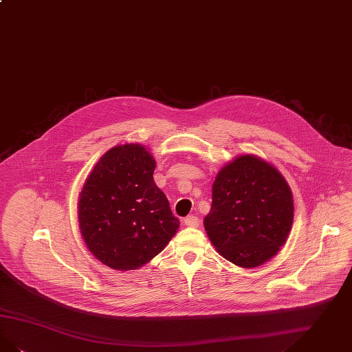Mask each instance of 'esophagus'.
<instances>
[{"label": "esophagus", "instance_id": "1", "mask_svg": "<svg viewBox=\"0 0 352 352\" xmlns=\"http://www.w3.org/2000/svg\"><path fill=\"white\" fill-rule=\"evenodd\" d=\"M199 219H197V216H187L184 220H183V224L186 226H188V228H197L199 226Z\"/></svg>", "mask_w": 352, "mask_h": 352}]
</instances>
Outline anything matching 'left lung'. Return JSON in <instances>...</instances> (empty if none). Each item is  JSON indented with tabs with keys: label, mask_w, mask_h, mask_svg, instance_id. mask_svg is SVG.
<instances>
[{
	"label": "left lung",
	"mask_w": 352,
	"mask_h": 352,
	"mask_svg": "<svg viewBox=\"0 0 352 352\" xmlns=\"http://www.w3.org/2000/svg\"><path fill=\"white\" fill-rule=\"evenodd\" d=\"M294 210L292 191L280 171L258 155H241L217 173L204 228L226 261L258 267L280 252Z\"/></svg>",
	"instance_id": "obj_1"
}]
</instances>
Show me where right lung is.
<instances>
[{"label":"right lung","mask_w":352,"mask_h":352,"mask_svg":"<svg viewBox=\"0 0 352 352\" xmlns=\"http://www.w3.org/2000/svg\"><path fill=\"white\" fill-rule=\"evenodd\" d=\"M155 160L144 145H116L99 158L78 195L77 216L89 252L103 265L138 270L161 253L179 228L157 187Z\"/></svg>","instance_id":"1"}]
</instances>
